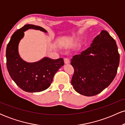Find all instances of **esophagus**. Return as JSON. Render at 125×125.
Wrapping results in <instances>:
<instances>
[{
  "label": "esophagus",
  "instance_id": "34e87169",
  "mask_svg": "<svg viewBox=\"0 0 125 125\" xmlns=\"http://www.w3.org/2000/svg\"><path fill=\"white\" fill-rule=\"evenodd\" d=\"M64 63L65 64L70 63V60H69V59H68V58H64Z\"/></svg>",
  "mask_w": 125,
  "mask_h": 125
}]
</instances>
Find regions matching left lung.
<instances>
[{"label":"left lung","instance_id":"8db88e82","mask_svg":"<svg viewBox=\"0 0 125 125\" xmlns=\"http://www.w3.org/2000/svg\"><path fill=\"white\" fill-rule=\"evenodd\" d=\"M120 56L116 43L106 31H102L86 50L73 57L74 72L71 81L77 93L96 95L109 86L117 73Z\"/></svg>","mask_w":125,"mask_h":125}]
</instances>
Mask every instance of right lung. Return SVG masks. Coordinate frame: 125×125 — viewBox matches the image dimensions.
<instances>
[{
  "mask_svg": "<svg viewBox=\"0 0 125 125\" xmlns=\"http://www.w3.org/2000/svg\"><path fill=\"white\" fill-rule=\"evenodd\" d=\"M31 29L47 33L44 28L33 25H26L16 31L7 45L6 65L11 78L20 88L27 92H39L51 86L54 74L64 65V61L48 57L35 62L24 61L19 53V44L24 32Z\"/></svg>",
  "mask_w": 125,
  "mask_h": 125,
  "instance_id": "1",
  "label": "right lung"
}]
</instances>
